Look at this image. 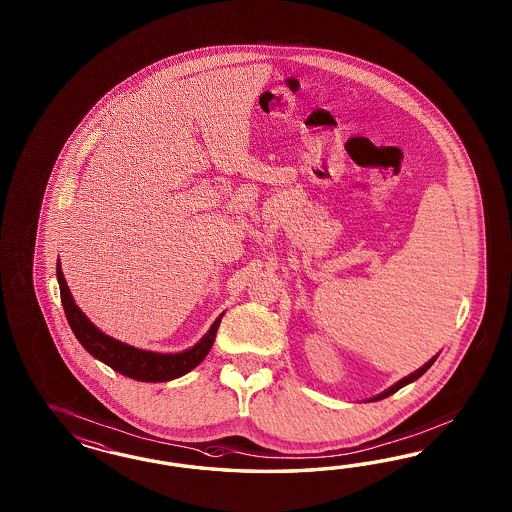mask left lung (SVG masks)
Listing matches in <instances>:
<instances>
[{
    "mask_svg": "<svg viewBox=\"0 0 512 512\" xmlns=\"http://www.w3.org/2000/svg\"><path fill=\"white\" fill-rule=\"evenodd\" d=\"M435 358H432V360H428L422 368H419L417 372L411 373V375H407V377H403L402 381H398L394 387L388 388V390H385V392H381L379 396H375V398H372V402H377V400H383V398H388L390 394H394V392H398L400 388L405 387V385H409V383H413V381H417L419 379L420 375H424V373L428 372V368L432 366L435 362Z\"/></svg>",
    "mask_w": 512,
    "mask_h": 512,
    "instance_id": "8db88e82",
    "label": "left lung"
}]
</instances>
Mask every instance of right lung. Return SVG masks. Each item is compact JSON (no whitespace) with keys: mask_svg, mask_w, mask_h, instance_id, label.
Wrapping results in <instances>:
<instances>
[{"mask_svg":"<svg viewBox=\"0 0 512 512\" xmlns=\"http://www.w3.org/2000/svg\"><path fill=\"white\" fill-rule=\"evenodd\" d=\"M56 276L60 283V295H62V306L67 317V323L75 332L77 340L92 357L105 362L112 370L127 375L137 381L146 383H161L171 381L184 373L191 372L195 366H199L202 358L206 357L216 340L217 326L221 323L219 315L208 334L202 338L195 347L189 351L178 353V355H161L152 351H142L137 347L125 345L122 341L114 340L107 334H103L97 326L90 323V319L78 310L73 296L69 293V287L63 278L62 266L56 264Z\"/></svg>","mask_w":512,"mask_h":512,"instance_id":"1","label":"right lung"}]
</instances>
